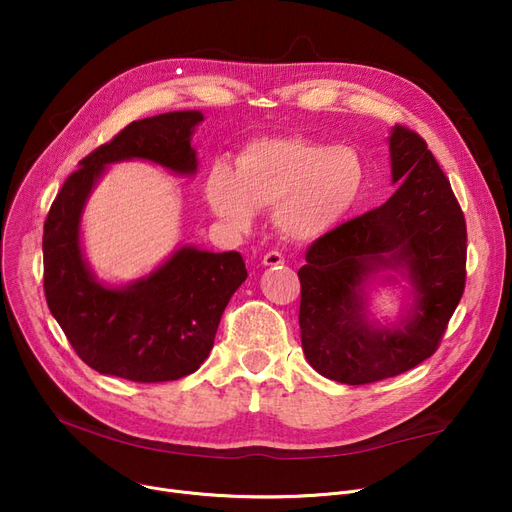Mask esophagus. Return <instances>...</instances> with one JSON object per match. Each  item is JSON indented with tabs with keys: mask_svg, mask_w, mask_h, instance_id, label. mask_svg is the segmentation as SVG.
I'll return each instance as SVG.
<instances>
[{
	"mask_svg": "<svg viewBox=\"0 0 512 512\" xmlns=\"http://www.w3.org/2000/svg\"><path fill=\"white\" fill-rule=\"evenodd\" d=\"M265 267H274V265H282L284 263V255L280 251H270L263 255V261H261Z\"/></svg>",
	"mask_w": 512,
	"mask_h": 512,
	"instance_id": "esophagus-1",
	"label": "esophagus"
}]
</instances>
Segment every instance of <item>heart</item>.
Segmentation results:
<instances>
[{
  "label": "heart",
  "instance_id": "obj_1",
  "mask_svg": "<svg viewBox=\"0 0 512 512\" xmlns=\"http://www.w3.org/2000/svg\"><path fill=\"white\" fill-rule=\"evenodd\" d=\"M367 170L357 149L303 137H261L236 153V170L213 164L205 180L211 211L236 232L257 211L276 209L280 230L313 240L342 224L365 193Z\"/></svg>",
  "mask_w": 512,
  "mask_h": 512
}]
</instances>
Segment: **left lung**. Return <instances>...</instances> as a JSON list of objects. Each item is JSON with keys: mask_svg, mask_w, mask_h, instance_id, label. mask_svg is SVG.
<instances>
[{"mask_svg": "<svg viewBox=\"0 0 512 512\" xmlns=\"http://www.w3.org/2000/svg\"><path fill=\"white\" fill-rule=\"evenodd\" d=\"M390 159L396 193L319 236L299 270L303 353L317 373L348 386L394 378L432 357L465 290V215L436 157L396 124ZM384 269L414 286L410 315L392 329L366 321L364 282Z\"/></svg>", "mask_w": 512, "mask_h": 512, "instance_id": "1", "label": "left lung"}]
</instances>
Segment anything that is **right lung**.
<instances>
[{
	"label": "right lung",
	"mask_w": 512,
	"mask_h": 512,
	"mask_svg": "<svg viewBox=\"0 0 512 512\" xmlns=\"http://www.w3.org/2000/svg\"><path fill=\"white\" fill-rule=\"evenodd\" d=\"M201 112L132 122L72 172L43 226V288L51 315L91 369L130 382L180 380L209 357L222 313L247 280L240 253L180 247L147 278L103 286L80 249V213L105 166L147 159L176 174L197 172L191 147Z\"/></svg>",
	"instance_id": "obj_1"
}]
</instances>
